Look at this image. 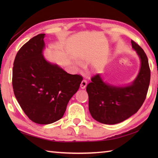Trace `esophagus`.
<instances>
[{
  "label": "esophagus",
  "instance_id": "esophagus-1",
  "mask_svg": "<svg viewBox=\"0 0 158 158\" xmlns=\"http://www.w3.org/2000/svg\"><path fill=\"white\" fill-rule=\"evenodd\" d=\"M87 84H88V83H87L86 80L83 79V81H81V85H80V88H81V89H85L86 88Z\"/></svg>",
  "mask_w": 158,
  "mask_h": 158
}]
</instances>
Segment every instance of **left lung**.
Wrapping results in <instances>:
<instances>
[{"instance_id":"left-lung-1","label":"left lung","mask_w":158,"mask_h":158,"mask_svg":"<svg viewBox=\"0 0 158 158\" xmlns=\"http://www.w3.org/2000/svg\"><path fill=\"white\" fill-rule=\"evenodd\" d=\"M131 43L140 60V70L135 81L126 86H115L104 82L97 74L87 85L89 113L100 123L123 122L138 111L146 98L151 77L148 58L136 43L131 40Z\"/></svg>"}]
</instances>
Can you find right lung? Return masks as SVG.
Masks as SVG:
<instances>
[{
    "mask_svg": "<svg viewBox=\"0 0 158 158\" xmlns=\"http://www.w3.org/2000/svg\"><path fill=\"white\" fill-rule=\"evenodd\" d=\"M45 34L25 43L13 62L12 85L19 105L28 118L39 124L60 119L83 77L70 75L43 55Z\"/></svg>",
    "mask_w": 158,
    "mask_h": 158,
    "instance_id": "1",
    "label": "right lung"
}]
</instances>
